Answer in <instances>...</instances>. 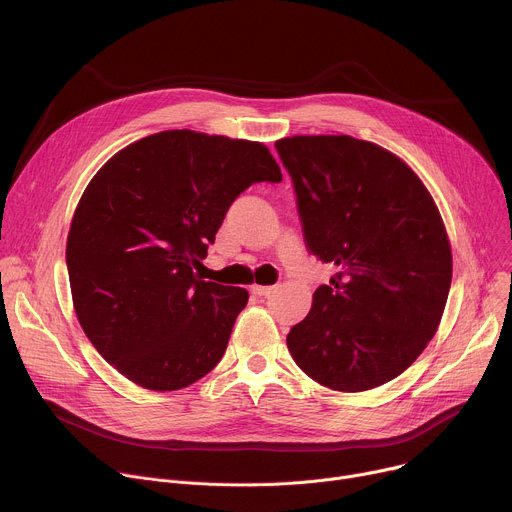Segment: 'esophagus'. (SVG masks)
<instances>
[{"mask_svg": "<svg viewBox=\"0 0 512 512\" xmlns=\"http://www.w3.org/2000/svg\"><path fill=\"white\" fill-rule=\"evenodd\" d=\"M273 285H253L251 287V291L255 296H259V298H265V296H269V294H273Z\"/></svg>", "mask_w": 512, "mask_h": 512, "instance_id": "obj_1", "label": "esophagus"}]
</instances>
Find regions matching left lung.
Returning <instances> with one entry per match:
<instances>
[{
  "mask_svg": "<svg viewBox=\"0 0 512 512\" xmlns=\"http://www.w3.org/2000/svg\"><path fill=\"white\" fill-rule=\"evenodd\" d=\"M294 180L306 245L338 271L314 291L287 348L316 383L344 393L399 377L440 326L452 247L419 176L350 135L275 141Z\"/></svg>",
  "mask_w": 512,
  "mask_h": 512,
  "instance_id": "left-lung-1",
  "label": "left lung"
}]
</instances>
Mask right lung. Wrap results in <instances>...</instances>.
<instances>
[{
    "instance_id": "add662e5",
    "label": "right lung",
    "mask_w": 512,
    "mask_h": 512,
    "mask_svg": "<svg viewBox=\"0 0 512 512\" xmlns=\"http://www.w3.org/2000/svg\"><path fill=\"white\" fill-rule=\"evenodd\" d=\"M253 182H281L263 143L172 129L127 145L85 188L66 239L72 304L135 385L178 391L223 358L249 294L196 271Z\"/></svg>"
}]
</instances>
